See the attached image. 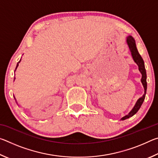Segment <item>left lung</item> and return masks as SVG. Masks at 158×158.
<instances>
[{"mask_svg":"<svg viewBox=\"0 0 158 158\" xmlns=\"http://www.w3.org/2000/svg\"><path fill=\"white\" fill-rule=\"evenodd\" d=\"M127 42L128 46H129L130 50L131 52V53H132V58L135 62L139 66V69L140 73L142 74V78H141V83L143 85L144 88V95L142 96V97L140 98L139 100H137V103H136L135 106H134V108L132 109V110L131 111L129 114L126 115L124 117H123L121 120H125L127 118H129L130 117L132 116L133 115H135L137 112L138 111L139 109H140L141 105L143 102L144 99H145V96H146V89H147V82H146V69H145V65H144V62L143 58H141L139 53L138 52V50L137 49V47H136V44H135V40H134L133 37L132 36H128L127 38Z\"/></svg>","mask_w":158,"mask_h":158,"instance_id":"left-lung-1","label":"left lung"}]
</instances>
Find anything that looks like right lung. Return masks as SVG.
Returning a JSON list of instances; mask_svg holds the SVG:
<instances>
[{"label": "right lung", "instance_id": "right-lung-1", "mask_svg": "<svg viewBox=\"0 0 158 158\" xmlns=\"http://www.w3.org/2000/svg\"><path fill=\"white\" fill-rule=\"evenodd\" d=\"M20 61H21V60H20L19 61V62H20ZM19 63H17V67H16V69H17V67H18V65H19Z\"/></svg>", "mask_w": 158, "mask_h": 158}]
</instances>
